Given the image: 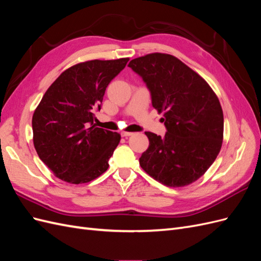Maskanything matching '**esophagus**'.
<instances>
[{
  "label": "esophagus",
  "mask_w": 261,
  "mask_h": 261,
  "mask_svg": "<svg viewBox=\"0 0 261 261\" xmlns=\"http://www.w3.org/2000/svg\"><path fill=\"white\" fill-rule=\"evenodd\" d=\"M134 133H130V132H122L121 133V135L123 136V137H128V136H132Z\"/></svg>",
  "instance_id": "obj_1"
}]
</instances>
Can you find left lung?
I'll list each match as a JSON object with an SVG mask.
<instances>
[{"instance_id": "8db88e82", "label": "left lung", "mask_w": 261, "mask_h": 261, "mask_svg": "<svg viewBox=\"0 0 261 261\" xmlns=\"http://www.w3.org/2000/svg\"><path fill=\"white\" fill-rule=\"evenodd\" d=\"M128 66L143 78L152 107L164 112L167 133L146 132L149 147L139 164L160 183L180 187L193 183L215 162L223 139V112L206 81L170 54L152 53Z\"/></svg>"}]
</instances>
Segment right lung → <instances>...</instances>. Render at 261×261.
Listing matches in <instances>:
<instances>
[{
    "label": "right lung",
    "instance_id": "add662e5",
    "mask_svg": "<svg viewBox=\"0 0 261 261\" xmlns=\"http://www.w3.org/2000/svg\"><path fill=\"white\" fill-rule=\"evenodd\" d=\"M129 59L93 60L63 72L46 90L33 116L34 145L54 175L72 184L87 183L109 168L120 134L96 127L108 85Z\"/></svg>",
    "mask_w": 261,
    "mask_h": 261
}]
</instances>
